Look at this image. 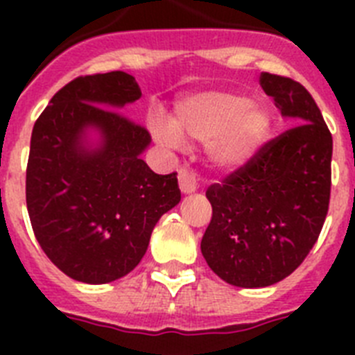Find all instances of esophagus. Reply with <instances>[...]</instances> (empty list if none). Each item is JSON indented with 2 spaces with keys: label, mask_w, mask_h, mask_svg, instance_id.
I'll use <instances>...</instances> for the list:
<instances>
[{
  "label": "esophagus",
  "mask_w": 355,
  "mask_h": 355,
  "mask_svg": "<svg viewBox=\"0 0 355 355\" xmlns=\"http://www.w3.org/2000/svg\"><path fill=\"white\" fill-rule=\"evenodd\" d=\"M178 180H180V188L184 196H188V193H193L197 190V180H196V174H193L192 171L180 168Z\"/></svg>",
  "instance_id": "1"
}]
</instances>
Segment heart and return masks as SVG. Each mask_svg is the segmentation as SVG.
Here are the masks:
<instances>
[{
  "label": "heart",
  "mask_w": 355,
  "mask_h": 355,
  "mask_svg": "<svg viewBox=\"0 0 355 355\" xmlns=\"http://www.w3.org/2000/svg\"><path fill=\"white\" fill-rule=\"evenodd\" d=\"M272 130V114L245 94L209 90L184 97L175 105L163 137L208 144L216 168L236 171L258 155Z\"/></svg>",
  "instance_id": "1"
}]
</instances>
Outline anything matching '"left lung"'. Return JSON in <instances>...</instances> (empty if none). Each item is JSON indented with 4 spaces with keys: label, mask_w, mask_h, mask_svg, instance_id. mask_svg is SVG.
I'll return each instance as SVG.
<instances>
[{
    "label": "left lung",
    "mask_w": 355,
    "mask_h": 355,
    "mask_svg": "<svg viewBox=\"0 0 355 355\" xmlns=\"http://www.w3.org/2000/svg\"><path fill=\"white\" fill-rule=\"evenodd\" d=\"M259 85L290 130L208 188L213 216L200 241L209 268L238 288L288 277L318 240L331 197L332 137L311 94L270 72Z\"/></svg>",
    "instance_id": "obj_1"
}]
</instances>
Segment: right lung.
<instances>
[{
  "mask_svg": "<svg viewBox=\"0 0 355 355\" xmlns=\"http://www.w3.org/2000/svg\"><path fill=\"white\" fill-rule=\"evenodd\" d=\"M122 71L81 76L53 96L31 131L26 206L37 241L65 275L105 284L130 274L163 213L180 205L175 172L142 156L146 128L121 114L140 99Z\"/></svg>",
  "mask_w": 355,
  "mask_h": 355,
  "instance_id": "obj_1",
  "label": "right lung"
}]
</instances>
